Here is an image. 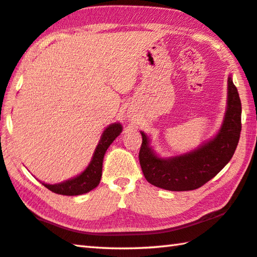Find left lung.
Here are the masks:
<instances>
[{
  "label": "left lung",
  "mask_w": 257,
  "mask_h": 257,
  "mask_svg": "<svg viewBox=\"0 0 257 257\" xmlns=\"http://www.w3.org/2000/svg\"><path fill=\"white\" fill-rule=\"evenodd\" d=\"M241 132V101L231 75L227 79V106L221 129L213 140L192 152L168 159L159 158L150 146L149 137L141 132L143 142L140 164L146 181L169 191L199 189L216 176L233 157Z\"/></svg>",
  "instance_id": "left-lung-1"
}]
</instances>
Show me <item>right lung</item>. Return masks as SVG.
<instances>
[{"instance_id": "obj_1", "label": "right lung", "mask_w": 257, "mask_h": 257, "mask_svg": "<svg viewBox=\"0 0 257 257\" xmlns=\"http://www.w3.org/2000/svg\"><path fill=\"white\" fill-rule=\"evenodd\" d=\"M121 132L122 125L117 122L109 124L104 130L99 143L93 152L90 164L76 177L58 183V184H46V183H42V184L52 192L63 195H80L95 189L96 186H98L101 178V170H103L101 168H103L105 152L108 146L113 143V141L120 135Z\"/></svg>"}]
</instances>
